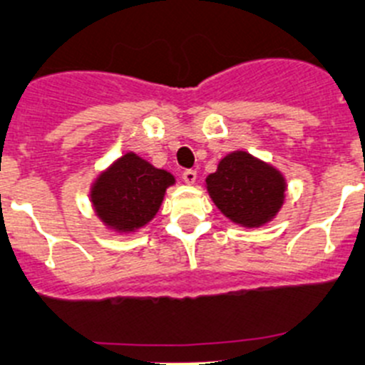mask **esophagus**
Returning <instances> with one entry per match:
<instances>
[{
	"mask_svg": "<svg viewBox=\"0 0 365 365\" xmlns=\"http://www.w3.org/2000/svg\"><path fill=\"white\" fill-rule=\"evenodd\" d=\"M182 179H185L186 185H195L197 172L195 170H185V172H182Z\"/></svg>",
	"mask_w": 365,
	"mask_h": 365,
	"instance_id": "esophagus-1",
	"label": "esophagus"
}]
</instances>
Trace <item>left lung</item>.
Masks as SVG:
<instances>
[{
  "label": "left lung",
  "instance_id": "obj_1",
  "mask_svg": "<svg viewBox=\"0 0 365 365\" xmlns=\"http://www.w3.org/2000/svg\"><path fill=\"white\" fill-rule=\"evenodd\" d=\"M213 205L240 228H260L272 222L286 200L287 182L279 168L244 152L224 155L206 177Z\"/></svg>",
  "mask_w": 365,
  "mask_h": 365
}]
</instances>
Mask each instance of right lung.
<instances>
[{"label":"right lung","mask_w":365,"mask_h":365,"mask_svg":"<svg viewBox=\"0 0 365 365\" xmlns=\"http://www.w3.org/2000/svg\"><path fill=\"white\" fill-rule=\"evenodd\" d=\"M173 185L172 173L155 168L135 152H126L98 173L88 197L106 230L130 235L152 222Z\"/></svg>","instance_id":"1"}]
</instances>
